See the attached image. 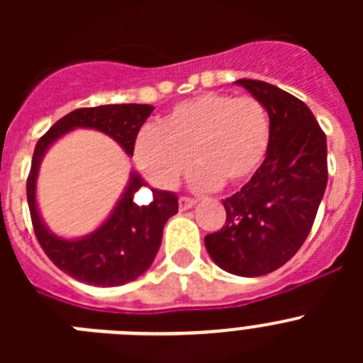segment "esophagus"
Segmentation results:
<instances>
[{
    "label": "esophagus",
    "instance_id": "34e87169",
    "mask_svg": "<svg viewBox=\"0 0 363 363\" xmlns=\"http://www.w3.org/2000/svg\"><path fill=\"white\" fill-rule=\"evenodd\" d=\"M178 205H179V211H187V209H191V207H194V205H196V200H194V198H191V196H179Z\"/></svg>",
    "mask_w": 363,
    "mask_h": 363
}]
</instances>
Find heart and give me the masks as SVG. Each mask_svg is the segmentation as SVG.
Wrapping results in <instances>:
<instances>
[{
	"instance_id": "obj_1",
	"label": "heart",
	"mask_w": 363,
	"mask_h": 363,
	"mask_svg": "<svg viewBox=\"0 0 363 363\" xmlns=\"http://www.w3.org/2000/svg\"><path fill=\"white\" fill-rule=\"evenodd\" d=\"M271 120L255 96L200 92L176 104L156 129L140 133L134 162L149 182L171 189L187 174L200 189L242 185L262 169L271 149Z\"/></svg>"
}]
</instances>
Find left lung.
Instances as JSON below:
<instances>
[{"mask_svg":"<svg viewBox=\"0 0 363 363\" xmlns=\"http://www.w3.org/2000/svg\"><path fill=\"white\" fill-rule=\"evenodd\" d=\"M236 83L267 108L271 149L251 182L223 200L225 223L205 236V247L223 271L262 277L309 236L327 185V140L301 99L258 79Z\"/></svg>","mask_w":363,"mask_h":363,"instance_id":"1","label":"left lung"}]
</instances>
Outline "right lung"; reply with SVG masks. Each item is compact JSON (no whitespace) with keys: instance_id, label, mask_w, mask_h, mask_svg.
Returning <instances> with one entry per match:
<instances>
[{"instance_id":"obj_1","label":"right lung","mask_w":363,"mask_h":363,"mask_svg":"<svg viewBox=\"0 0 363 363\" xmlns=\"http://www.w3.org/2000/svg\"><path fill=\"white\" fill-rule=\"evenodd\" d=\"M154 107L138 104L99 105L69 112L38 140L27 178V200L32 227L45 255L57 269L69 277L89 285L112 287L136 280L152 264L162 245L165 221L178 213V196L174 192L152 191L149 205H136L134 192L142 187L140 176H130L129 187L123 192L114 213L96 233L82 240L57 238L47 230L36 209V176L45 150L54 140L74 127H89L108 134L133 156L134 143L142 125Z\"/></svg>"}]
</instances>
